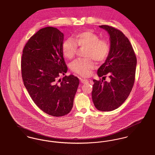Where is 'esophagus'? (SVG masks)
Returning <instances> with one entry per match:
<instances>
[{"instance_id": "obj_1", "label": "esophagus", "mask_w": 155, "mask_h": 155, "mask_svg": "<svg viewBox=\"0 0 155 155\" xmlns=\"http://www.w3.org/2000/svg\"><path fill=\"white\" fill-rule=\"evenodd\" d=\"M81 81L82 83H87L89 82V81L86 79H81Z\"/></svg>"}]
</instances>
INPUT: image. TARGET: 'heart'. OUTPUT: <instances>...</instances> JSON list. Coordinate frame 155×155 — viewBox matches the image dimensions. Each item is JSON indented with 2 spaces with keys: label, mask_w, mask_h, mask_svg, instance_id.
I'll list each match as a JSON object with an SVG mask.
<instances>
[{
  "label": "heart",
  "mask_w": 155,
  "mask_h": 155,
  "mask_svg": "<svg viewBox=\"0 0 155 155\" xmlns=\"http://www.w3.org/2000/svg\"><path fill=\"white\" fill-rule=\"evenodd\" d=\"M78 46L86 48L85 58L78 59L71 63L72 71L83 76H89L91 70L94 67L93 59L98 62L105 61L108 57L110 45L106 40L100 39L99 36L91 31H84L75 35L74 39L68 38L62 44L64 55L68 59H72L76 55Z\"/></svg>",
  "instance_id": "obj_1"
}]
</instances>
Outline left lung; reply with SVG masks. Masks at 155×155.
Wrapping results in <instances>:
<instances>
[{"label":"left lung","instance_id":"left-lung-1","mask_svg":"<svg viewBox=\"0 0 155 155\" xmlns=\"http://www.w3.org/2000/svg\"><path fill=\"white\" fill-rule=\"evenodd\" d=\"M99 27L110 35V51L97 74L106 78L108 74L110 81L94 79L91 96L98 110L111 111L121 106L130 94L135 81L137 57L130 41L122 31L107 25Z\"/></svg>","mask_w":155,"mask_h":155}]
</instances>
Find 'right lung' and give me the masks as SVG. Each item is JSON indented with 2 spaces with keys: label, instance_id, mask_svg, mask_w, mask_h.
Returning a JSON list of instances; mask_svg holds the SVG:
<instances>
[{
  "label": "right lung",
  "instance_id": "1",
  "mask_svg": "<svg viewBox=\"0 0 155 155\" xmlns=\"http://www.w3.org/2000/svg\"><path fill=\"white\" fill-rule=\"evenodd\" d=\"M64 36L57 28H41L25 44L21 61L23 81L30 97L42 111L54 117L71 111L79 84L73 74L59 78L68 71Z\"/></svg>",
  "mask_w": 155,
  "mask_h": 155
}]
</instances>
